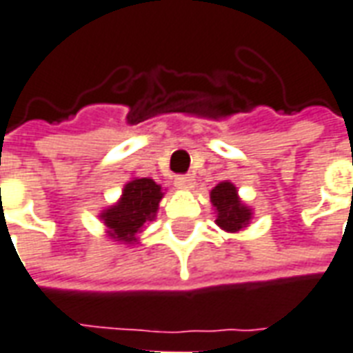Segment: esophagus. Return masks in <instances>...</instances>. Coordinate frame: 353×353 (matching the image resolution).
<instances>
[{
    "label": "esophagus",
    "instance_id": "1",
    "mask_svg": "<svg viewBox=\"0 0 353 353\" xmlns=\"http://www.w3.org/2000/svg\"><path fill=\"white\" fill-rule=\"evenodd\" d=\"M174 186L179 188V190H190V188H194V176H192V174L176 176V179H174Z\"/></svg>",
    "mask_w": 353,
    "mask_h": 353
}]
</instances>
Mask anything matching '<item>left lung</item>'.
I'll use <instances>...</instances> for the list:
<instances>
[{
  "instance_id": "8db88e82",
  "label": "left lung",
  "mask_w": 353,
  "mask_h": 353,
  "mask_svg": "<svg viewBox=\"0 0 353 353\" xmlns=\"http://www.w3.org/2000/svg\"><path fill=\"white\" fill-rule=\"evenodd\" d=\"M210 203L214 207L216 225L228 233L246 230L254 218L252 208L241 201L239 190L230 180H223L210 190Z\"/></svg>"
}]
</instances>
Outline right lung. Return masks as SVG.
Listing matches in <instances>:
<instances>
[{"instance_id": "right-lung-1", "label": "right lung", "mask_w": 353, "mask_h": 353, "mask_svg": "<svg viewBox=\"0 0 353 353\" xmlns=\"http://www.w3.org/2000/svg\"><path fill=\"white\" fill-rule=\"evenodd\" d=\"M163 195L165 192L152 179L135 176L125 182L120 199L99 212L107 236L128 246L137 244L139 233L145 231L146 223L156 220Z\"/></svg>"}]
</instances>
